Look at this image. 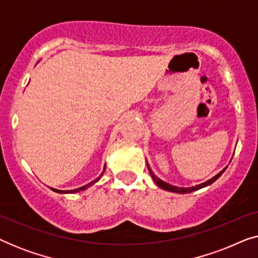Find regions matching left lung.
Instances as JSON below:
<instances>
[{
	"label": "left lung",
	"mask_w": 258,
	"mask_h": 258,
	"mask_svg": "<svg viewBox=\"0 0 258 258\" xmlns=\"http://www.w3.org/2000/svg\"><path fill=\"white\" fill-rule=\"evenodd\" d=\"M147 165H148V169H149L150 176H151V177H153L154 182L156 183V184H157L158 186H160V188L164 189V190H167V191H171V192H177V194H189V192H192V191H195V190H199V189H201V188H204V186H207V185H210L211 183H214L215 181H216V179H217L218 177H220V176H221L222 174H223L225 169H227V168H224L223 170H222L221 172H218V174H217L216 176H215V177L210 178L209 181H207V182H204V183H201V184H199V185H195V186H190V188H178V186L171 185V184H169V183H167V182H163V181H162V179L158 178L157 176L154 174L153 170H151L150 167H149V164L147 163Z\"/></svg>",
	"instance_id": "obj_1"
}]
</instances>
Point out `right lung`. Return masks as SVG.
Here are the masks:
<instances>
[{
	"mask_svg": "<svg viewBox=\"0 0 258 258\" xmlns=\"http://www.w3.org/2000/svg\"><path fill=\"white\" fill-rule=\"evenodd\" d=\"M104 170H105V165H104V169H103V172H104ZM103 172H102V174L98 176V177L95 179V181H93V182H90V183H88V184H86V185H83V186H81V188H77V189H74V190H57V189H54V188H50L51 190H54L55 192H58V194H74V192H79V191H82V190H86L87 188H89V186H91L93 184H95V183H96L98 179H100L101 177H102V175H103Z\"/></svg>",
	"mask_w": 258,
	"mask_h": 258,
	"instance_id": "obj_1",
	"label": "right lung"
}]
</instances>
